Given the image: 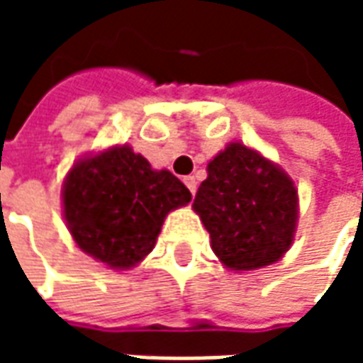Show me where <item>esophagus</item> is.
<instances>
[{
  "mask_svg": "<svg viewBox=\"0 0 363 363\" xmlns=\"http://www.w3.org/2000/svg\"><path fill=\"white\" fill-rule=\"evenodd\" d=\"M182 182L186 184V189L190 190V194L194 196V194H196V179H194V177H184Z\"/></svg>",
  "mask_w": 363,
  "mask_h": 363,
  "instance_id": "1",
  "label": "esophagus"
}]
</instances>
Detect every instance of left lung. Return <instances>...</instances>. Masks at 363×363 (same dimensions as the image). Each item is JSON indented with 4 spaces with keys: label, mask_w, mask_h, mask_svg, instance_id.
Returning <instances> with one entry per match:
<instances>
[{
    "label": "left lung",
    "mask_w": 363,
    "mask_h": 363,
    "mask_svg": "<svg viewBox=\"0 0 363 363\" xmlns=\"http://www.w3.org/2000/svg\"><path fill=\"white\" fill-rule=\"evenodd\" d=\"M194 212L212 251L231 270H257L280 260L296 235L297 189L286 171L245 143L233 142L208 163Z\"/></svg>",
    "instance_id": "8db88e82"
}]
</instances>
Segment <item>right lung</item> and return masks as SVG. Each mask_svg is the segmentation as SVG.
Segmentation results:
<instances>
[{
  "label": "right lung",
  "mask_w": 363,
  "mask_h": 363,
  "mask_svg": "<svg viewBox=\"0 0 363 363\" xmlns=\"http://www.w3.org/2000/svg\"><path fill=\"white\" fill-rule=\"evenodd\" d=\"M190 200V190L171 171L151 169L130 145L79 159L62 189L64 220L77 247L114 270L145 259L167 213Z\"/></svg>",
  "instance_id": "1"
}]
</instances>
